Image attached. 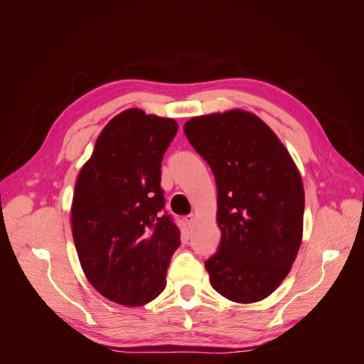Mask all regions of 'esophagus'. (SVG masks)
I'll list each match as a JSON object with an SVG mask.
<instances>
[{
	"instance_id": "1",
	"label": "esophagus",
	"mask_w": 364,
	"mask_h": 364,
	"mask_svg": "<svg viewBox=\"0 0 364 364\" xmlns=\"http://www.w3.org/2000/svg\"><path fill=\"white\" fill-rule=\"evenodd\" d=\"M196 220H197L196 214H190V215H186V217H185V222H186V225H188L190 228L196 223Z\"/></svg>"
}]
</instances>
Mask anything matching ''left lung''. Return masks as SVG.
Masks as SVG:
<instances>
[{"label":"left lung","mask_w":364,"mask_h":364,"mask_svg":"<svg viewBox=\"0 0 364 364\" xmlns=\"http://www.w3.org/2000/svg\"><path fill=\"white\" fill-rule=\"evenodd\" d=\"M183 132L217 183L222 240L205 262L209 281L229 301L258 302L279 287L301 247V173L274 132L241 109L194 117Z\"/></svg>","instance_id":"8db88e82"}]
</instances>
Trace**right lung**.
I'll list each match as a JSON object with an SVG mask.
<instances>
[{
  "label": "right lung",
  "mask_w": 364,
  "mask_h": 364,
  "mask_svg": "<svg viewBox=\"0 0 364 364\" xmlns=\"http://www.w3.org/2000/svg\"><path fill=\"white\" fill-rule=\"evenodd\" d=\"M178 123L127 109L95 141L75 182L73 238L92 287L119 305L158 297L181 230L164 214L161 162Z\"/></svg>",
  "instance_id": "1"
}]
</instances>
